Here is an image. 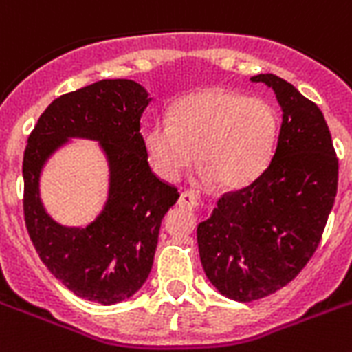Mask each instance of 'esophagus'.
Here are the masks:
<instances>
[{"label":"esophagus","instance_id":"esophagus-1","mask_svg":"<svg viewBox=\"0 0 352 352\" xmlns=\"http://www.w3.org/2000/svg\"><path fill=\"white\" fill-rule=\"evenodd\" d=\"M179 204L184 206V208H188V210H193V208H197V206H199V201H197V197L193 195V193H190V191H184V193H181V197H179Z\"/></svg>","mask_w":352,"mask_h":352}]
</instances>
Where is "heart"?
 Instances as JSON below:
<instances>
[{
	"mask_svg": "<svg viewBox=\"0 0 352 352\" xmlns=\"http://www.w3.org/2000/svg\"><path fill=\"white\" fill-rule=\"evenodd\" d=\"M276 133L278 117L271 102L208 88L179 99L170 122L151 124L144 144L151 168L166 181H179L197 153L204 181L241 190L267 166Z\"/></svg>",
	"mask_w": 352,
	"mask_h": 352,
	"instance_id": "heart-1",
	"label": "heart"
}]
</instances>
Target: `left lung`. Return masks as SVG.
<instances>
[{
    "instance_id": "1",
    "label": "left lung",
    "mask_w": 352,
    "mask_h": 352,
    "mask_svg": "<svg viewBox=\"0 0 352 352\" xmlns=\"http://www.w3.org/2000/svg\"><path fill=\"white\" fill-rule=\"evenodd\" d=\"M251 81L273 88L282 108L275 153L255 181L224 193L197 228L206 276L236 302L273 295L304 270L338 188V159L320 108L278 76Z\"/></svg>"
}]
</instances>
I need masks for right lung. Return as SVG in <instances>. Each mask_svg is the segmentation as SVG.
<instances>
[{
	"label": "right lung",
	"mask_w": 352,
	"mask_h": 352,
	"mask_svg": "<svg viewBox=\"0 0 352 352\" xmlns=\"http://www.w3.org/2000/svg\"><path fill=\"white\" fill-rule=\"evenodd\" d=\"M150 101L130 79L65 94L41 113L23 157V211L37 255L74 295L104 305L130 298L146 282L161 222L179 199L148 164L141 116ZM70 136L99 140L111 166L109 201L87 228L57 225L38 197L42 164Z\"/></svg>",
	"instance_id": "add662e5"
}]
</instances>
